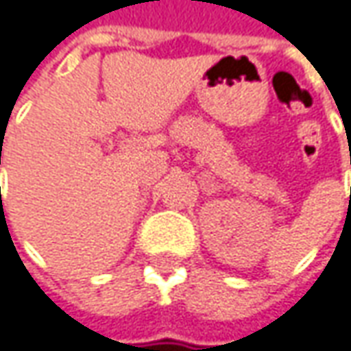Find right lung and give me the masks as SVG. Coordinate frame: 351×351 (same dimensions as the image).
<instances>
[{"label": "right lung", "instance_id": "obj_1", "mask_svg": "<svg viewBox=\"0 0 351 351\" xmlns=\"http://www.w3.org/2000/svg\"><path fill=\"white\" fill-rule=\"evenodd\" d=\"M0 162H1V160H0Z\"/></svg>", "mask_w": 351, "mask_h": 351}]
</instances>
